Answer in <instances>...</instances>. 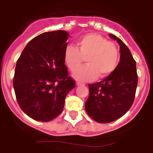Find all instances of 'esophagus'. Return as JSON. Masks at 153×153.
Listing matches in <instances>:
<instances>
[{
  "label": "esophagus",
  "instance_id": "obj_1",
  "mask_svg": "<svg viewBox=\"0 0 153 153\" xmlns=\"http://www.w3.org/2000/svg\"><path fill=\"white\" fill-rule=\"evenodd\" d=\"M76 85H78V86H85V84L83 83H81V82H76Z\"/></svg>",
  "mask_w": 153,
  "mask_h": 153
}]
</instances>
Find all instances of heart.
<instances>
[{
  "mask_svg": "<svg viewBox=\"0 0 153 153\" xmlns=\"http://www.w3.org/2000/svg\"><path fill=\"white\" fill-rule=\"evenodd\" d=\"M77 48L68 45L64 51V61L72 72L86 57L87 65L78 69L73 77L80 81H89L97 77L105 78L117 68L119 51L113 42L95 33H89L76 40Z\"/></svg>",
  "mask_w": 153,
  "mask_h": 153,
  "instance_id": "b5f03b06",
  "label": "heart"
}]
</instances>
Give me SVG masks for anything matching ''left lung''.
<instances>
[{
	"mask_svg": "<svg viewBox=\"0 0 153 153\" xmlns=\"http://www.w3.org/2000/svg\"><path fill=\"white\" fill-rule=\"evenodd\" d=\"M109 36L120 45V62L115 70L102 81L90 84L89 97L85 102L88 115L99 123H109L123 116L135 98L138 76L136 61L123 41Z\"/></svg>",
	"mask_w": 153,
	"mask_h": 153,
	"instance_id": "left-lung-1",
	"label": "left lung"
}]
</instances>
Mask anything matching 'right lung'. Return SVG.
<instances>
[{"instance_id":"right-lung-1","label":"right lung","mask_w":153,"mask_h":153,"mask_svg":"<svg viewBox=\"0 0 153 153\" xmlns=\"http://www.w3.org/2000/svg\"><path fill=\"white\" fill-rule=\"evenodd\" d=\"M68 36L62 30L41 34L28 43L16 62L13 84L17 102L37 121L49 122L58 116L75 86L64 61Z\"/></svg>"}]
</instances>
